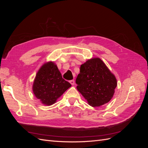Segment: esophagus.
Segmentation results:
<instances>
[{
	"instance_id": "obj_1",
	"label": "esophagus",
	"mask_w": 148,
	"mask_h": 148,
	"mask_svg": "<svg viewBox=\"0 0 148 148\" xmlns=\"http://www.w3.org/2000/svg\"><path fill=\"white\" fill-rule=\"evenodd\" d=\"M69 82H70V83L71 85H74V84H75V81H74V79L70 80V81Z\"/></svg>"
}]
</instances>
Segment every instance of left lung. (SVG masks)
Wrapping results in <instances>:
<instances>
[{
    "mask_svg": "<svg viewBox=\"0 0 148 148\" xmlns=\"http://www.w3.org/2000/svg\"><path fill=\"white\" fill-rule=\"evenodd\" d=\"M77 88L92 107L110 101L117 87V79L99 58L88 60L80 66L76 79Z\"/></svg>",
    "mask_w": 148,
    "mask_h": 148,
    "instance_id": "1",
    "label": "left lung"
}]
</instances>
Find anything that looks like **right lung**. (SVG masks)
Segmentation results:
<instances>
[{"mask_svg": "<svg viewBox=\"0 0 148 148\" xmlns=\"http://www.w3.org/2000/svg\"><path fill=\"white\" fill-rule=\"evenodd\" d=\"M71 86L70 83L62 78L57 65L50 62L44 64L39 70L33 83V91L43 104L51 106Z\"/></svg>", "mask_w": 148, "mask_h": 148, "instance_id": "right-lung-1", "label": "right lung"}]
</instances>
